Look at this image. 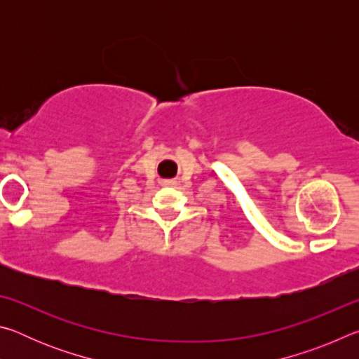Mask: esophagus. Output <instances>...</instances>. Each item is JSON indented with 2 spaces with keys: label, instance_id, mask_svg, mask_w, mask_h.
<instances>
[{
  "label": "esophagus",
  "instance_id": "esophagus-1",
  "mask_svg": "<svg viewBox=\"0 0 359 359\" xmlns=\"http://www.w3.org/2000/svg\"><path fill=\"white\" fill-rule=\"evenodd\" d=\"M161 185H165V187H174V185H177V182L172 180V179H168V180H161Z\"/></svg>",
  "mask_w": 359,
  "mask_h": 359
}]
</instances>
